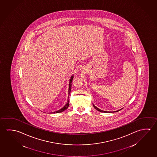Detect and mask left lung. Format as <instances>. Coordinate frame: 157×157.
Listing matches in <instances>:
<instances>
[{"instance_id":"1","label":"left lung","mask_w":157,"mask_h":157,"mask_svg":"<svg viewBox=\"0 0 157 157\" xmlns=\"http://www.w3.org/2000/svg\"><path fill=\"white\" fill-rule=\"evenodd\" d=\"M93 106H94V107L96 109V110H98V111H99V112H103V113H112V112H118V111H120V110H121V109H120V110H118V111H115V112H107V111H102V110H101V109H100L99 108H98V107H96V106H95L94 105H93Z\"/></svg>"}]
</instances>
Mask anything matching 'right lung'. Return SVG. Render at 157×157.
<instances>
[{
	"instance_id": "right-lung-1",
	"label": "right lung",
	"mask_w": 157,
	"mask_h": 157,
	"mask_svg": "<svg viewBox=\"0 0 157 157\" xmlns=\"http://www.w3.org/2000/svg\"><path fill=\"white\" fill-rule=\"evenodd\" d=\"M73 75H72V77H71V79L70 80V84H69L70 86H69V90H68V95H70V93H71V87H72V80H73ZM68 98H69V96H68ZM69 105H70V104H69V100L68 99V101H67V103L66 104V105H64L63 108H61V109H59V111H56V112H52V113H60V112H62L63 111H65L66 109H67Z\"/></svg>"
}]
</instances>
